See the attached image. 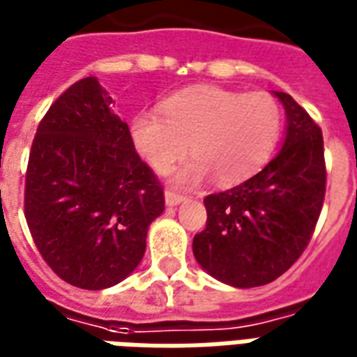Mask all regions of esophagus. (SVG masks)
Masks as SVG:
<instances>
[{"mask_svg": "<svg viewBox=\"0 0 357 357\" xmlns=\"http://www.w3.org/2000/svg\"><path fill=\"white\" fill-rule=\"evenodd\" d=\"M164 199H166V204H168V206H176V204H179L181 201H185V195L176 193V191H172V189H166Z\"/></svg>", "mask_w": 357, "mask_h": 357, "instance_id": "obj_1", "label": "esophagus"}]
</instances>
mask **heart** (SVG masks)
<instances>
[{"label": "heart", "mask_w": 357, "mask_h": 357, "mask_svg": "<svg viewBox=\"0 0 357 357\" xmlns=\"http://www.w3.org/2000/svg\"><path fill=\"white\" fill-rule=\"evenodd\" d=\"M281 130L283 114L271 95L193 86L166 97L158 112L135 114L130 139L158 174L170 172L191 143L195 158L176 172L178 185H199L208 174L220 185H235L264 168Z\"/></svg>", "instance_id": "b5f03b06"}]
</instances>
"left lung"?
I'll return each instance as SVG.
<instances>
[{
  "mask_svg": "<svg viewBox=\"0 0 357 357\" xmlns=\"http://www.w3.org/2000/svg\"><path fill=\"white\" fill-rule=\"evenodd\" d=\"M283 149L241 185L208 195L206 227L193 239L197 262L233 287L275 281L306 250L321 214L327 170L321 128L289 93Z\"/></svg>",
  "mask_w": 357,
  "mask_h": 357,
  "instance_id": "1",
  "label": "left lung"
}]
</instances>
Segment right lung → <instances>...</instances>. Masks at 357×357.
Masks as SVG:
<instances>
[{
	"label": "right lung",
	"mask_w": 357,
	"mask_h": 357,
	"mask_svg": "<svg viewBox=\"0 0 357 357\" xmlns=\"http://www.w3.org/2000/svg\"><path fill=\"white\" fill-rule=\"evenodd\" d=\"M110 105L93 76L66 89L38 126L24 181L36 248L63 281L88 291L137 268L164 210L162 183Z\"/></svg>",
	"instance_id": "obj_1"
}]
</instances>
